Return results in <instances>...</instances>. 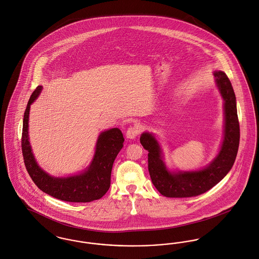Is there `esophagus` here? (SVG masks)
Returning a JSON list of instances; mask_svg holds the SVG:
<instances>
[{
	"label": "esophagus",
	"instance_id": "esophagus-1",
	"mask_svg": "<svg viewBox=\"0 0 259 259\" xmlns=\"http://www.w3.org/2000/svg\"><path fill=\"white\" fill-rule=\"evenodd\" d=\"M140 132H141V130L138 126H131L128 128V130L126 132V137L128 139H135L140 134Z\"/></svg>",
	"mask_w": 259,
	"mask_h": 259
}]
</instances>
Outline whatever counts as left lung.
Masks as SVG:
<instances>
[{
	"label": "left lung",
	"instance_id": "left-lung-1",
	"mask_svg": "<svg viewBox=\"0 0 259 259\" xmlns=\"http://www.w3.org/2000/svg\"><path fill=\"white\" fill-rule=\"evenodd\" d=\"M217 85L224 99L225 134L220 152L208 167L195 172L170 173L161 160V152L152 134L144 133L140 142L148 153V168L153 186L167 198H192L220 182L233 166L240 144V123L236 96L226 73L215 71Z\"/></svg>",
	"mask_w": 259,
	"mask_h": 259
}]
</instances>
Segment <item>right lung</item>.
<instances>
[{
  "label": "right lung",
  "mask_w": 259,
  "mask_h": 259,
  "mask_svg": "<svg viewBox=\"0 0 259 259\" xmlns=\"http://www.w3.org/2000/svg\"><path fill=\"white\" fill-rule=\"evenodd\" d=\"M42 86L32 93L23 116L21 150L24 164L32 181L44 193L69 202H89L102 198L109 189L111 169L115 157L123 147L124 138L118 128L103 132L98 139L95 157L84 173L67 177L54 178L38 166L28 141V117L31 104L37 99Z\"/></svg>",
  "instance_id": "obj_1"
}]
</instances>
